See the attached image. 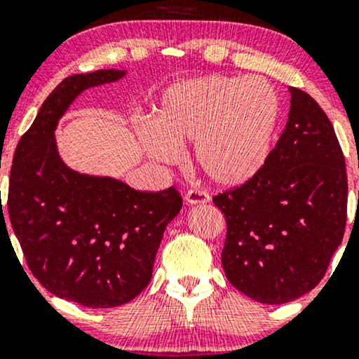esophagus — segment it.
Returning <instances> with one entry per match:
<instances>
[{"label":"esophagus","instance_id":"34e87169","mask_svg":"<svg viewBox=\"0 0 359 359\" xmlns=\"http://www.w3.org/2000/svg\"><path fill=\"white\" fill-rule=\"evenodd\" d=\"M209 194L203 191V189H191V191H187V194H185V203L187 204H205L209 203Z\"/></svg>","mask_w":359,"mask_h":359}]
</instances>
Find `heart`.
Masks as SVG:
<instances>
[{"label":"heart","mask_w":359,"mask_h":359,"mask_svg":"<svg viewBox=\"0 0 359 359\" xmlns=\"http://www.w3.org/2000/svg\"><path fill=\"white\" fill-rule=\"evenodd\" d=\"M280 119L278 94L258 77L205 76L168 88L143 131L148 155L172 163L194 145L197 168L217 185H240L265 163Z\"/></svg>","instance_id":"obj_1"}]
</instances>
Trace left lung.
Listing matches in <instances>:
<instances>
[{
    "instance_id": "1",
    "label": "left lung",
    "mask_w": 359,
    "mask_h": 359,
    "mask_svg": "<svg viewBox=\"0 0 359 359\" xmlns=\"http://www.w3.org/2000/svg\"><path fill=\"white\" fill-rule=\"evenodd\" d=\"M277 145L259 170L214 196L226 217L222 269L233 287L270 306L323 280L348 214L344 155L329 118L297 88Z\"/></svg>"
}]
</instances>
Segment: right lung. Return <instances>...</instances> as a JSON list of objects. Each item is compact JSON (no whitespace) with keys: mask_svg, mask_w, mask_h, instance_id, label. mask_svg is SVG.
<instances>
[{"mask_svg":"<svg viewBox=\"0 0 359 359\" xmlns=\"http://www.w3.org/2000/svg\"><path fill=\"white\" fill-rule=\"evenodd\" d=\"M125 74L65 77L20 138L10 172L8 214L28 269L53 295L93 309L123 306L150 283L163 231L182 208L175 187L140 192L62 162L59 119L82 90Z\"/></svg>","mask_w":359,"mask_h":359,"instance_id":"obj_1","label":"right lung"}]
</instances>
